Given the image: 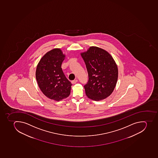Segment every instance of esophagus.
<instances>
[{
	"instance_id": "esophagus-1",
	"label": "esophagus",
	"mask_w": 158,
	"mask_h": 158,
	"mask_svg": "<svg viewBox=\"0 0 158 158\" xmlns=\"http://www.w3.org/2000/svg\"><path fill=\"white\" fill-rule=\"evenodd\" d=\"M77 81H77V80H74V81H72V84H76V83H77Z\"/></svg>"
}]
</instances>
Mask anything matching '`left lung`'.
<instances>
[{
	"instance_id": "8db88e82",
	"label": "left lung",
	"mask_w": 158,
	"mask_h": 158,
	"mask_svg": "<svg viewBox=\"0 0 158 158\" xmlns=\"http://www.w3.org/2000/svg\"><path fill=\"white\" fill-rule=\"evenodd\" d=\"M86 65L89 81L84 85L87 97L94 101L103 100L114 90L118 77L117 64L104 49L90 47L81 53Z\"/></svg>"
}]
</instances>
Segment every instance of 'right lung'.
I'll use <instances>...</instances> for the list:
<instances>
[{"label": "right lung", "mask_w": 158, "mask_h": 158, "mask_svg": "<svg viewBox=\"0 0 158 158\" xmlns=\"http://www.w3.org/2000/svg\"><path fill=\"white\" fill-rule=\"evenodd\" d=\"M60 48L48 52L39 61L35 77L39 88L48 98L60 101L69 96L72 84L61 69L65 58Z\"/></svg>", "instance_id": "add662e5"}]
</instances>
